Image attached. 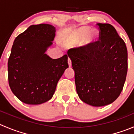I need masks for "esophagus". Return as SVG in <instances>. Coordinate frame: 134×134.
<instances>
[{
    "mask_svg": "<svg viewBox=\"0 0 134 134\" xmlns=\"http://www.w3.org/2000/svg\"><path fill=\"white\" fill-rule=\"evenodd\" d=\"M68 65H69V67H71V66H72V62H71V60L69 58H68Z\"/></svg>",
    "mask_w": 134,
    "mask_h": 134,
    "instance_id": "esophagus-1",
    "label": "esophagus"
}]
</instances>
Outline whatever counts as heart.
I'll return each mask as SVG.
<instances>
[{
	"mask_svg": "<svg viewBox=\"0 0 134 134\" xmlns=\"http://www.w3.org/2000/svg\"><path fill=\"white\" fill-rule=\"evenodd\" d=\"M98 33L95 30H91L89 27H80L74 30L72 34L71 41L75 44L81 42V44L87 46L96 41Z\"/></svg>",
	"mask_w": 134,
	"mask_h": 134,
	"instance_id": "obj_1",
	"label": "heart"
}]
</instances>
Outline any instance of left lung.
I'll return each mask as SVG.
<instances>
[{"label": "left lung", "mask_w": 134, "mask_h": 134, "mask_svg": "<svg viewBox=\"0 0 134 134\" xmlns=\"http://www.w3.org/2000/svg\"><path fill=\"white\" fill-rule=\"evenodd\" d=\"M99 41L68 50L75 72L76 91L84 103L103 107L122 92L128 71L125 43L109 24H97Z\"/></svg>", "instance_id": "8db88e82"}]
</instances>
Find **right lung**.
<instances>
[{
	"instance_id": "1",
	"label": "right lung",
	"mask_w": 134,
	"mask_h": 134,
	"mask_svg": "<svg viewBox=\"0 0 134 134\" xmlns=\"http://www.w3.org/2000/svg\"><path fill=\"white\" fill-rule=\"evenodd\" d=\"M55 31L50 24L32 25L14 41L8 62V83L14 95L25 104L50 100L68 68L67 54L53 59L45 53L53 44Z\"/></svg>"
}]
</instances>
